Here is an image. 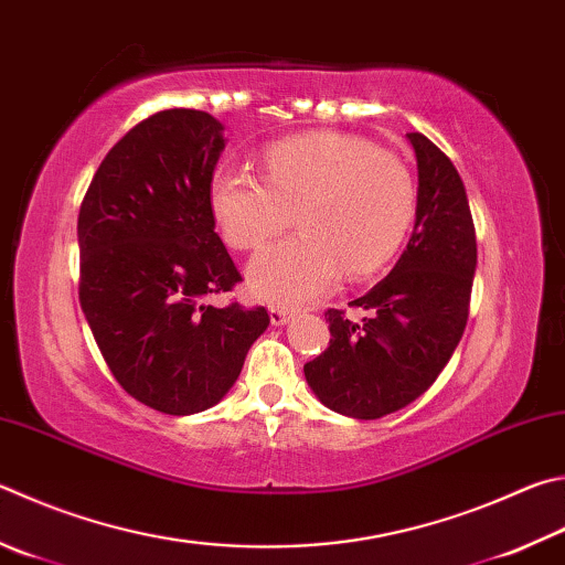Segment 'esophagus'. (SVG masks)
Here are the masks:
<instances>
[{
  "mask_svg": "<svg viewBox=\"0 0 565 565\" xmlns=\"http://www.w3.org/2000/svg\"><path fill=\"white\" fill-rule=\"evenodd\" d=\"M269 318H271L274 326H284V323L291 318V311L284 309V306H271V309H269Z\"/></svg>",
  "mask_w": 565,
  "mask_h": 565,
  "instance_id": "obj_1",
  "label": "esophagus"
}]
</instances>
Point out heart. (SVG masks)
<instances>
[{
  "mask_svg": "<svg viewBox=\"0 0 565 565\" xmlns=\"http://www.w3.org/2000/svg\"><path fill=\"white\" fill-rule=\"evenodd\" d=\"M415 178L395 152L348 132H303L266 148L262 178L220 168L210 210L232 249H259L291 224L301 234L249 266L256 296L303 303L333 291L343 271L363 279L393 259L413 224Z\"/></svg>",
  "mask_w": 565,
  "mask_h": 565,
  "instance_id": "1",
  "label": "heart"
}]
</instances>
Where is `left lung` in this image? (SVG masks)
Returning <instances> with one entry per match:
<instances>
[{"instance_id": "left-lung-1", "label": "left lung", "mask_w": 565, "mask_h": 565, "mask_svg": "<svg viewBox=\"0 0 565 565\" xmlns=\"http://www.w3.org/2000/svg\"><path fill=\"white\" fill-rule=\"evenodd\" d=\"M417 158L415 230L395 269L348 306L361 321L328 309L326 351L303 375L326 407L377 419L417 399L437 381L465 333L477 234L457 168L423 132H407Z\"/></svg>"}]
</instances>
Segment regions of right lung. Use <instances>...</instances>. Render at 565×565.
Instances as JSON below:
<instances>
[{
    "mask_svg": "<svg viewBox=\"0 0 565 565\" xmlns=\"http://www.w3.org/2000/svg\"><path fill=\"white\" fill-rule=\"evenodd\" d=\"M222 122L170 108L130 128L100 162L78 212V299L100 355L128 395L166 415L227 395L264 306H204L242 281L210 210Z\"/></svg>",
    "mask_w": 565,
    "mask_h": 565,
    "instance_id": "obj_1",
    "label": "right lung"
}]
</instances>
